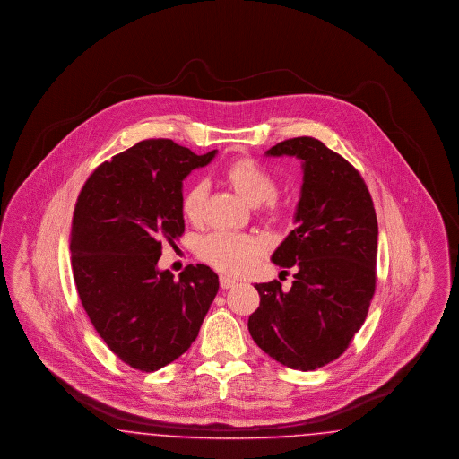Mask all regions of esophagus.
I'll return each mask as SVG.
<instances>
[{"label":"esophagus","instance_id":"1","mask_svg":"<svg viewBox=\"0 0 459 459\" xmlns=\"http://www.w3.org/2000/svg\"><path fill=\"white\" fill-rule=\"evenodd\" d=\"M238 284L234 279H230V277H227V275H220V287L221 289H230V287H234V285Z\"/></svg>","mask_w":459,"mask_h":459}]
</instances>
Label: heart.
<instances>
[{
  "mask_svg": "<svg viewBox=\"0 0 459 459\" xmlns=\"http://www.w3.org/2000/svg\"><path fill=\"white\" fill-rule=\"evenodd\" d=\"M223 177L249 204L258 206L263 203L264 215L268 219L281 220L284 217L282 204L273 197L277 193V180L256 160L247 156L232 160L223 169ZM206 196L208 187L204 182L191 186L182 197L184 217L191 221L201 219ZM262 253V242L244 234L213 232L197 244V256L229 275H240L251 270Z\"/></svg>",
  "mask_w": 459,
  "mask_h": 459,
  "instance_id": "heart-1",
  "label": "heart"
}]
</instances>
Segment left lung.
I'll return each instance as SVG.
<instances>
[{
  "label": "left lung",
  "mask_w": 459,
  "mask_h": 459,
  "mask_svg": "<svg viewBox=\"0 0 459 459\" xmlns=\"http://www.w3.org/2000/svg\"><path fill=\"white\" fill-rule=\"evenodd\" d=\"M264 154L303 163L298 227L272 255L282 272L296 273L289 290L279 281L255 285L260 307L247 328L270 358L316 370L348 350L367 318L377 282V215L359 172L322 141L294 137Z\"/></svg>",
  "instance_id": "1"
}]
</instances>
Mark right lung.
Wrapping results in <instances>:
<instances>
[{
	"label": "right lung",
	"instance_id": "obj_1",
	"mask_svg": "<svg viewBox=\"0 0 459 459\" xmlns=\"http://www.w3.org/2000/svg\"><path fill=\"white\" fill-rule=\"evenodd\" d=\"M215 154L146 139L101 163L77 197L70 251L81 303L135 370H160L189 350L219 292L206 264L186 266L178 281L158 270L161 242L184 234L182 180Z\"/></svg>",
	"mask_w": 459,
	"mask_h": 459
}]
</instances>
